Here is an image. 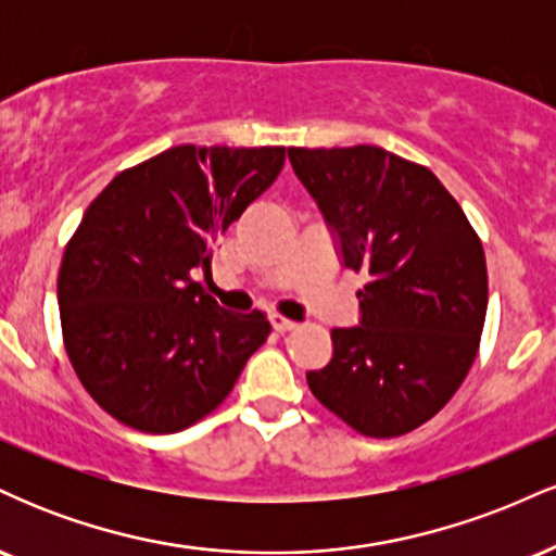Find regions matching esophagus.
<instances>
[{"label":"esophagus","mask_w":556,"mask_h":556,"mask_svg":"<svg viewBox=\"0 0 556 556\" xmlns=\"http://www.w3.org/2000/svg\"><path fill=\"white\" fill-rule=\"evenodd\" d=\"M269 321H271L274 331H292V329L298 327L295 321H290V318H285L282 314H271V316H269Z\"/></svg>","instance_id":"34e87169"}]
</instances>
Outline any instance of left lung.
Instances as JSON below:
<instances>
[{"label":"left lung","mask_w":556,"mask_h":556,"mask_svg":"<svg viewBox=\"0 0 556 556\" xmlns=\"http://www.w3.org/2000/svg\"><path fill=\"white\" fill-rule=\"evenodd\" d=\"M334 232L342 264L368 274L361 324L331 329L334 353L308 387L376 439L437 416L473 366L486 321V256L431 169L379 146L287 149Z\"/></svg>","instance_id":"8db88e82"}]
</instances>
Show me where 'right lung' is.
I'll list each match as a JSON object with an SVG mask.
<instances>
[{
	"instance_id": "add662e5",
	"label": "right lung",
	"mask_w": 556,
	"mask_h": 556,
	"mask_svg": "<svg viewBox=\"0 0 556 556\" xmlns=\"http://www.w3.org/2000/svg\"><path fill=\"white\" fill-rule=\"evenodd\" d=\"M282 146H175L93 198L56 277L67 358L119 424L175 433L216 410L266 342V314L216 305L190 269L277 180Z\"/></svg>"
}]
</instances>
